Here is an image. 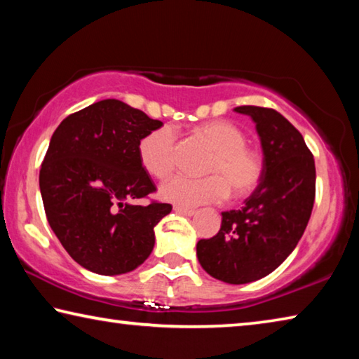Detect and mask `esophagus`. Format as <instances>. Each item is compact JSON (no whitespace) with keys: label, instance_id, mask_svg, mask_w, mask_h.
I'll use <instances>...</instances> for the list:
<instances>
[{"label":"esophagus","instance_id":"34e87169","mask_svg":"<svg viewBox=\"0 0 359 359\" xmlns=\"http://www.w3.org/2000/svg\"><path fill=\"white\" fill-rule=\"evenodd\" d=\"M174 210L177 212L180 215H185V217H191L196 214V210L194 209H187V208H180V205H174Z\"/></svg>","mask_w":359,"mask_h":359}]
</instances>
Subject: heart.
<instances>
[{"mask_svg": "<svg viewBox=\"0 0 359 359\" xmlns=\"http://www.w3.org/2000/svg\"><path fill=\"white\" fill-rule=\"evenodd\" d=\"M196 136L204 139L212 154L204 165L205 177L174 175L161 185V198L180 208L220 203L231 190L233 196L244 198L258 187L263 177V160L247 147L245 135L226 120H212L196 126ZM177 130L163 125L150 131L139 142V158L145 171L156 179H166L177 160Z\"/></svg>", "mask_w": 359, "mask_h": 359, "instance_id": "b5f03b06", "label": "heart"}]
</instances>
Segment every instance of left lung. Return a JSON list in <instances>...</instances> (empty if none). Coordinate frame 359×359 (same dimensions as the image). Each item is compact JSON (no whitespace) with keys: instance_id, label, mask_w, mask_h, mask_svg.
<instances>
[{"instance_id":"8db88e82","label":"left lung","mask_w":359,"mask_h":359,"mask_svg":"<svg viewBox=\"0 0 359 359\" xmlns=\"http://www.w3.org/2000/svg\"><path fill=\"white\" fill-rule=\"evenodd\" d=\"M250 115L263 147V177L241 210L222 212L220 231L201 239L196 255L218 280L241 285L276 271L297 242L315 201V160L304 137L274 109L239 106Z\"/></svg>"}]
</instances>
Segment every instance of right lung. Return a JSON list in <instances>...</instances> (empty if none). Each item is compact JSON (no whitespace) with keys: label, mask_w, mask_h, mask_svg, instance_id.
Masks as SVG:
<instances>
[{"label":"right lung","mask_w":359,"mask_h":359,"mask_svg":"<svg viewBox=\"0 0 359 359\" xmlns=\"http://www.w3.org/2000/svg\"><path fill=\"white\" fill-rule=\"evenodd\" d=\"M163 121L118 100H102L66 117L52 135L39 171L47 222L69 257L101 276L142 264L154 228L172 205L133 199L155 193L139 142Z\"/></svg>","instance_id":"add662e5"}]
</instances>
